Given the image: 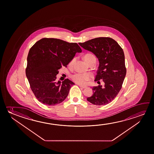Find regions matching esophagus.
Masks as SVG:
<instances>
[{
  "mask_svg": "<svg viewBox=\"0 0 154 154\" xmlns=\"http://www.w3.org/2000/svg\"><path fill=\"white\" fill-rule=\"evenodd\" d=\"M79 86L81 87V88H87L86 86H84L81 85H79Z\"/></svg>",
  "mask_w": 154,
  "mask_h": 154,
  "instance_id": "1",
  "label": "esophagus"
}]
</instances>
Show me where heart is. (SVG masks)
<instances>
[{
  "label": "heart",
  "mask_w": 154,
  "mask_h": 154,
  "mask_svg": "<svg viewBox=\"0 0 154 154\" xmlns=\"http://www.w3.org/2000/svg\"><path fill=\"white\" fill-rule=\"evenodd\" d=\"M84 59L88 64L91 62H95L96 61L94 55L92 54H86L84 55ZM75 61V58H73L69 62V66H72ZM71 78L72 81L75 82V83L79 84H85L86 81L90 80L91 75L88 73H76L73 74V75H72Z\"/></svg>",
  "instance_id": "heart-1"
}]
</instances>
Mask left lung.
I'll list each match as a JSON object with an SVG mask.
<instances>
[{"instance_id":"left-lung-1","label":"left lung","mask_w":154,"mask_h":154,"mask_svg":"<svg viewBox=\"0 0 154 154\" xmlns=\"http://www.w3.org/2000/svg\"><path fill=\"white\" fill-rule=\"evenodd\" d=\"M79 45L97 57L99 66L95 82L99 84L92 88L93 94L87 100L97 106L108 104L120 91L126 73L125 56L119 44L109 37H99L88 40ZM102 79L104 86L99 82Z\"/></svg>"}]
</instances>
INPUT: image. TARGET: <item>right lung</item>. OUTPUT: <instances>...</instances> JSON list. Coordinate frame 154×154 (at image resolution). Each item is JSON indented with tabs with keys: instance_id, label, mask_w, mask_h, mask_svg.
Returning <instances> with one entry per match:
<instances>
[{
	"instance_id": "1",
	"label": "right lung",
	"mask_w": 154,
	"mask_h": 154,
	"mask_svg": "<svg viewBox=\"0 0 154 154\" xmlns=\"http://www.w3.org/2000/svg\"><path fill=\"white\" fill-rule=\"evenodd\" d=\"M82 49L77 43L56 38L38 40L30 49L26 73L30 88L39 101L48 106L63 102L75 84L68 79L56 81L62 66H66Z\"/></svg>"
}]
</instances>
